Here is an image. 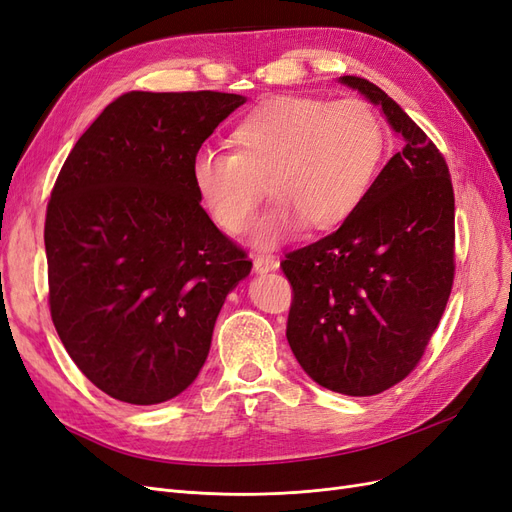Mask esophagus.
Here are the masks:
<instances>
[{"label": "esophagus", "instance_id": "34e87169", "mask_svg": "<svg viewBox=\"0 0 512 512\" xmlns=\"http://www.w3.org/2000/svg\"><path fill=\"white\" fill-rule=\"evenodd\" d=\"M277 267V260L273 256H256L254 258V271L256 273H269V271H275Z\"/></svg>", "mask_w": 512, "mask_h": 512}]
</instances>
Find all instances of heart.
Instances as JSON below:
<instances>
[{
    "label": "heart",
    "mask_w": 512,
    "mask_h": 512,
    "mask_svg": "<svg viewBox=\"0 0 512 512\" xmlns=\"http://www.w3.org/2000/svg\"><path fill=\"white\" fill-rule=\"evenodd\" d=\"M235 151L198 149L190 177L200 203L226 235L252 228L267 196L273 207L254 232L271 252L309 226L329 232L361 209L382 164L386 134L367 102L282 96L258 104L230 134Z\"/></svg>",
    "instance_id": "1"
}]
</instances>
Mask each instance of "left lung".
<instances>
[{"label":"left lung","instance_id":"8db88e82","mask_svg":"<svg viewBox=\"0 0 512 512\" xmlns=\"http://www.w3.org/2000/svg\"><path fill=\"white\" fill-rule=\"evenodd\" d=\"M339 83L380 108L404 149L346 224L282 260L294 290L286 337L314 382L367 397L410 374L444 314L455 196L442 153L404 108L367 79Z\"/></svg>","mask_w":512,"mask_h":512}]
</instances>
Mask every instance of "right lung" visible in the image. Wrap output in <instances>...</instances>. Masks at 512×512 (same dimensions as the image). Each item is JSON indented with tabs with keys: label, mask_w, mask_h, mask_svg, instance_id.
Segmentation results:
<instances>
[{
	"label": "right lung",
	"mask_w": 512,
	"mask_h": 512,
	"mask_svg": "<svg viewBox=\"0 0 512 512\" xmlns=\"http://www.w3.org/2000/svg\"><path fill=\"white\" fill-rule=\"evenodd\" d=\"M220 91H128L70 151L44 224L51 318L100 391L134 406L183 393L252 271L200 207L190 166L245 104Z\"/></svg>",
	"instance_id": "add662e5"
}]
</instances>
